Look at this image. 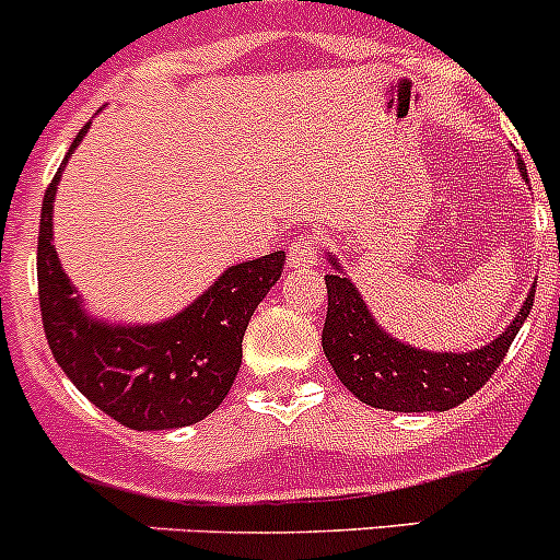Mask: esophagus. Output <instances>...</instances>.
Returning a JSON list of instances; mask_svg holds the SVG:
<instances>
[{
	"instance_id": "esophagus-1",
	"label": "esophagus",
	"mask_w": 560,
	"mask_h": 560,
	"mask_svg": "<svg viewBox=\"0 0 560 560\" xmlns=\"http://www.w3.org/2000/svg\"><path fill=\"white\" fill-rule=\"evenodd\" d=\"M314 262H316L314 241L298 238L295 244L290 246V252H287V265H290L292 270H306V268H312Z\"/></svg>"
}]
</instances>
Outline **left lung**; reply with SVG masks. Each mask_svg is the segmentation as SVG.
Here are the masks:
<instances>
[{"label":"left lung","mask_w":560,"mask_h":560,"mask_svg":"<svg viewBox=\"0 0 560 560\" xmlns=\"http://www.w3.org/2000/svg\"><path fill=\"white\" fill-rule=\"evenodd\" d=\"M525 180V165L517 160ZM332 273L325 276L327 316L322 327V349L341 385L363 404L385 411H447L471 398L504 360L525 316L534 306V287L515 319L485 347L466 352H436L400 341L376 322L341 259L322 248Z\"/></svg>","instance_id":"8db88e82"}]
</instances>
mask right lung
Wrapping results in <instances>:
<instances>
[{"instance_id": "add662e5", "label": "right lung", "mask_w": 560, "mask_h": 560, "mask_svg": "<svg viewBox=\"0 0 560 560\" xmlns=\"http://www.w3.org/2000/svg\"><path fill=\"white\" fill-rule=\"evenodd\" d=\"M81 129L43 197L37 241L39 312L56 363L97 409L132 431H173L206 420L233 387L241 343L284 252L230 265L206 292L160 322H116L94 314L54 246V202Z\"/></svg>"}]
</instances>
